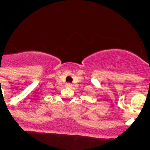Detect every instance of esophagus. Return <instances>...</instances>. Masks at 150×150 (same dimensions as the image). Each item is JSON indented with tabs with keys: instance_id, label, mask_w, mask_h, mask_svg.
I'll return each mask as SVG.
<instances>
[{
	"instance_id": "34e87169",
	"label": "esophagus",
	"mask_w": 150,
	"mask_h": 150,
	"mask_svg": "<svg viewBox=\"0 0 150 150\" xmlns=\"http://www.w3.org/2000/svg\"><path fill=\"white\" fill-rule=\"evenodd\" d=\"M66 87H68V88H71V87H73V84H71V83H67V84H66Z\"/></svg>"
}]
</instances>
